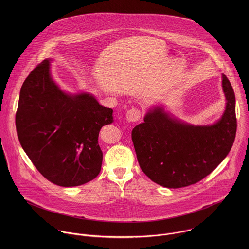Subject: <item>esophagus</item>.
<instances>
[{"label": "esophagus", "instance_id": "esophagus-1", "mask_svg": "<svg viewBox=\"0 0 249 249\" xmlns=\"http://www.w3.org/2000/svg\"><path fill=\"white\" fill-rule=\"evenodd\" d=\"M125 118L128 122H137L140 120L141 118V111L139 109L136 108H132L130 110H128L125 114Z\"/></svg>", "mask_w": 249, "mask_h": 249}]
</instances>
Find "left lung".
Wrapping results in <instances>:
<instances>
[{
  "mask_svg": "<svg viewBox=\"0 0 249 249\" xmlns=\"http://www.w3.org/2000/svg\"><path fill=\"white\" fill-rule=\"evenodd\" d=\"M226 99L221 118L210 125H193L150 108L131 138L143 174L170 189L196 184L210 175L229 153L237 131L236 99L232 85L222 73Z\"/></svg>",
  "mask_w": 249,
  "mask_h": 249,
  "instance_id": "left-lung-1",
  "label": "left lung"
}]
</instances>
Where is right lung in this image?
Wrapping results in <instances>:
<instances>
[{"instance_id":"right-lung-1","label":"right lung","mask_w":249,"mask_h":249,"mask_svg":"<svg viewBox=\"0 0 249 249\" xmlns=\"http://www.w3.org/2000/svg\"><path fill=\"white\" fill-rule=\"evenodd\" d=\"M50 61L37 65L22 85L17 135L44 178L61 187L79 186L101 172L99 133L113 123V110L89 93L63 92L51 75Z\"/></svg>"}]
</instances>
